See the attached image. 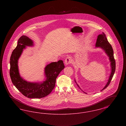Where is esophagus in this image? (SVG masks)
Wrapping results in <instances>:
<instances>
[{"label":"esophagus","mask_w":126,"mask_h":126,"mask_svg":"<svg viewBox=\"0 0 126 126\" xmlns=\"http://www.w3.org/2000/svg\"><path fill=\"white\" fill-rule=\"evenodd\" d=\"M72 59L70 57H68L65 60V64L66 65L70 64L72 62Z\"/></svg>","instance_id":"esophagus-1"}]
</instances>
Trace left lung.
<instances>
[{"mask_svg":"<svg viewBox=\"0 0 126 126\" xmlns=\"http://www.w3.org/2000/svg\"><path fill=\"white\" fill-rule=\"evenodd\" d=\"M95 46L96 47H100L102 48L104 51L108 55V57H109V60L110 62V67H111V73L110 75V77L108 80V82L105 85V86L104 87V88L101 90V91L104 89L106 88L108 85H109L110 83V81L112 79V78L113 77L114 73L116 69V63L115 60L114 59V55H113V50L112 48L111 45L110 44V43L108 42L107 39L106 37V35L104 32H102L101 34H99L97 39L96 41V44ZM75 82L77 84V85L80 88L78 84L77 83L76 80H75ZM85 94H86L85 93Z\"/></svg>","mask_w":126,"mask_h":126,"instance_id":"obj_1","label":"left lung"}]
</instances>
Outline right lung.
<instances>
[{
	"mask_svg": "<svg viewBox=\"0 0 126 126\" xmlns=\"http://www.w3.org/2000/svg\"><path fill=\"white\" fill-rule=\"evenodd\" d=\"M32 46L33 41L27 36L23 35L19 39L10 57V76L13 84L24 96L29 98H42L47 96L54 89L56 78L65 66L62 60L52 62L45 67V81L42 83L26 81L20 75L18 60L26 46Z\"/></svg>",
	"mask_w": 126,
	"mask_h": 126,
	"instance_id": "obj_1",
	"label": "right lung"
}]
</instances>
